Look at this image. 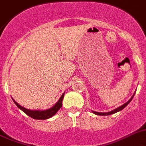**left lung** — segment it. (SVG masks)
<instances>
[{
    "label": "left lung",
    "instance_id": "left-lung-1",
    "mask_svg": "<svg viewBox=\"0 0 146 146\" xmlns=\"http://www.w3.org/2000/svg\"><path fill=\"white\" fill-rule=\"evenodd\" d=\"M134 94H135V93H134ZM134 94H133V96H132V97H131V99L129 100V101L126 102V103H124V104H123V105H122L121 106L118 107V108H117V109H114V110L111 111H109V112H103H103H98V111H92V112H93L94 114H97V115H102V116L110 115V114H114V113H117V112L119 111H121L122 109H124V108H125V107L127 105H129V103H130L131 101V100H132L133 98H134Z\"/></svg>",
    "mask_w": 146,
    "mask_h": 146
}]
</instances>
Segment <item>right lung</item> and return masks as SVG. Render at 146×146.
I'll return each mask as SVG.
<instances>
[{
    "instance_id": "add662e5",
    "label": "right lung",
    "mask_w": 146,
    "mask_h": 146,
    "mask_svg": "<svg viewBox=\"0 0 146 146\" xmlns=\"http://www.w3.org/2000/svg\"><path fill=\"white\" fill-rule=\"evenodd\" d=\"M63 97H64V93L62 94L60 98L59 99L57 103L54 104V106L50 108V109H46V110H29L26 108H23V106H21L18 103H16V101L14 99H12L13 102L15 103L16 106L19 108L21 110L23 111L25 114H27V115L29 116L30 117L33 118L35 119H46L48 118L52 117V116H54V114L58 112V111L62 107V101H63Z\"/></svg>"
}]
</instances>
